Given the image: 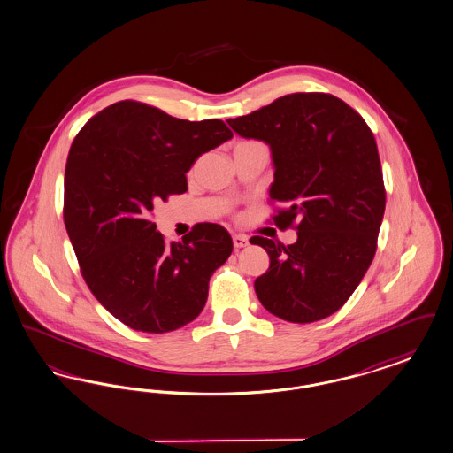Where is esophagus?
<instances>
[{
    "mask_svg": "<svg viewBox=\"0 0 453 453\" xmlns=\"http://www.w3.org/2000/svg\"><path fill=\"white\" fill-rule=\"evenodd\" d=\"M233 242H234V248H244V246H248V237L244 234H234Z\"/></svg>",
    "mask_w": 453,
    "mask_h": 453,
    "instance_id": "esophagus-1",
    "label": "esophagus"
}]
</instances>
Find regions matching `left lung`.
<instances>
[{"label": "left lung", "mask_w": 453, "mask_h": 453, "mask_svg": "<svg viewBox=\"0 0 453 453\" xmlns=\"http://www.w3.org/2000/svg\"><path fill=\"white\" fill-rule=\"evenodd\" d=\"M242 138L268 143L274 163L273 216L296 242L253 235L270 256L254 290L270 313L310 324L335 313L361 283L378 250L386 207L380 153L357 111L326 92H295L227 119Z\"/></svg>", "instance_id": "left-lung-1"}]
</instances>
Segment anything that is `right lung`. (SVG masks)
<instances>
[{
  "label": "right lung",
  "mask_w": 453,
  "mask_h": 453,
  "mask_svg": "<svg viewBox=\"0 0 453 453\" xmlns=\"http://www.w3.org/2000/svg\"><path fill=\"white\" fill-rule=\"evenodd\" d=\"M233 138L220 119H177L138 101L114 103L73 138L64 222L99 303L133 330L165 334L199 317L209 280L233 253L229 233L200 222L181 242L157 231L153 207L187 192L202 153Z\"/></svg>",
  "instance_id": "obj_1"
}]
</instances>
